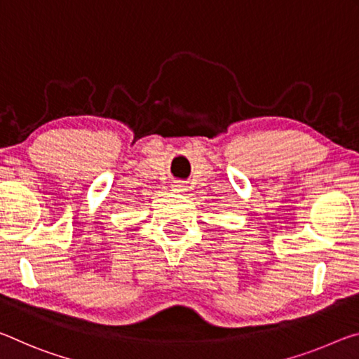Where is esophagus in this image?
Instances as JSON below:
<instances>
[{"mask_svg": "<svg viewBox=\"0 0 359 359\" xmlns=\"http://www.w3.org/2000/svg\"><path fill=\"white\" fill-rule=\"evenodd\" d=\"M172 191L178 192V194H183L187 191V186L184 184V181H173L172 184Z\"/></svg>", "mask_w": 359, "mask_h": 359, "instance_id": "obj_1", "label": "esophagus"}]
</instances>
